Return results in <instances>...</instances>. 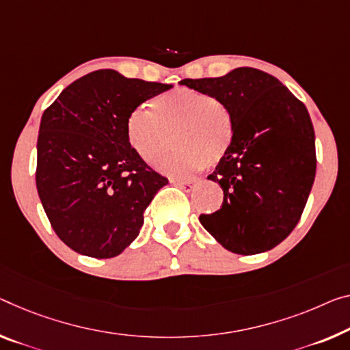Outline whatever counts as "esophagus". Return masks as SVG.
<instances>
[{"instance_id": "34e87169", "label": "esophagus", "mask_w": 350, "mask_h": 350, "mask_svg": "<svg viewBox=\"0 0 350 350\" xmlns=\"http://www.w3.org/2000/svg\"><path fill=\"white\" fill-rule=\"evenodd\" d=\"M175 185L180 186L181 189H185L186 192H191L193 189V186L197 185L196 180H175Z\"/></svg>"}]
</instances>
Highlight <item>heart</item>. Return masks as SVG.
I'll return each mask as SVG.
<instances>
[{
  "mask_svg": "<svg viewBox=\"0 0 350 350\" xmlns=\"http://www.w3.org/2000/svg\"><path fill=\"white\" fill-rule=\"evenodd\" d=\"M174 131L180 148L165 157ZM126 137L145 163L159 159L161 172L186 176L225 157L233 141V119L213 95L176 88L134 107L126 119Z\"/></svg>",
  "mask_w": 350,
  "mask_h": 350,
  "instance_id": "heart-1",
  "label": "heart"
}]
</instances>
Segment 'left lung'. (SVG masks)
I'll return each instance as SVG.
<instances>
[{"label": "left lung", "mask_w": 350, "mask_h": 350, "mask_svg": "<svg viewBox=\"0 0 350 350\" xmlns=\"http://www.w3.org/2000/svg\"><path fill=\"white\" fill-rule=\"evenodd\" d=\"M180 84L213 95L233 119L228 152L208 176L222 187L224 203L202 214L200 224L233 254L273 249L297 225L316 175L305 105L272 75L252 67Z\"/></svg>", "instance_id": "left-lung-1"}]
</instances>
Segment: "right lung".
I'll list each match as a JSON object with an SVG mask.
<instances>
[{
	"label": "right lung",
	"mask_w": 350,
	"mask_h": 350,
	"mask_svg": "<svg viewBox=\"0 0 350 350\" xmlns=\"http://www.w3.org/2000/svg\"><path fill=\"white\" fill-rule=\"evenodd\" d=\"M172 88L103 68L67 85L44 112L37 192L53 230L72 250L101 260L137 238L145 208L169 181L134 152L126 119Z\"/></svg>",
	"instance_id": "right-lung-1"
}]
</instances>
